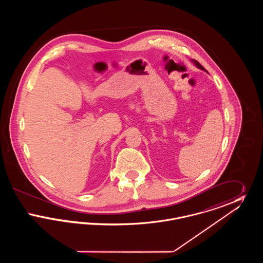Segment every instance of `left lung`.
<instances>
[{"instance_id": "1", "label": "left lung", "mask_w": 263, "mask_h": 263, "mask_svg": "<svg viewBox=\"0 0 263 263\" xmlns=\"http://www.w3.org/2000/svg\"><path fill=\"white\" fill-rule=\"evenodd\" d=\"M191 61H192V63H193V64H194V65H195V66H196L197 68H199V69H201V70H203V71H206V70H205V69H204V68H203V67L201 66L200 64L197 62L196 60H191ZM206 72H207V71H206Z\"/></svg>"}]
</instances>
